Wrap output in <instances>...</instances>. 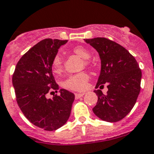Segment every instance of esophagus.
<instances>
[{
  "label": "esophagus",
  "mask_w": 154,
  "mask_h": 154,
  "mask_svg": "<svg viewBox=\"0 0 154 154\" xmlns=\"http://www.w3.org/2000/svg\"><path fill=\"white\" fill-rule=\"evenodd\" d=\"M84 95V93H75V98H79V97H83Z\"/></svg>",
  "instance_id": "obj_1"
}]
</instances>
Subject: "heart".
Returning a JSON list of instances; mask_svg holds the SVG:
<instances>
[{"instance_id":"heart-1","label":"heart","mask_w":154,"mask_h":154,"mask_svg":"<svg viewBox=\"0 0 154 154\" xmlns=\"http://www.w3.org/2000/svg\"><path fill=\"white\" fill-rule=\"evenodd\" d=\"M73 52L84 59V63L88 65V59L90 57V53L83 46H76L72 49ZM53 70L56 74H59L62 70V61L59 55L54 57L53 60ZM88 75L86 73L81 72L68 76L62 83V86L71 91H83L88 87Z\"/></svg>"}]
</instances>
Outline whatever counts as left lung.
<instances>
[{
	"label": "left lung",
	"mask_w": 154,
	"mask_h": 154,
	"mask_svg": "<svg viewBox=\"0 0 154 154\" xmlns=\"http://www.w3.org/2000/svg\"><path fill=\"white\" fill-rule=\"evenodd\" d=\"M85 42L97 51L100 73L96 88L107 84L106 95L95 90L98 97L92 111L101 120L114 122L122 120L132 109L140 91L141 70L131 54L114 41L103 37L87 39Z\"/></svg>",
	"instance_id": "obj_1"
}]
</instances>
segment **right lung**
I'll use <instances>...</instances> for the list:
<instances>
[{"label": "right lung", "mask_w": 154, "mask_h": 154, "mask_svg": "<svg viewBox=\"0 0 154 154\" xmlns=\"http://www.w3.org/2000/svg\"><path fill=\"white\" fill-rule=\"evenodd\" d=\"M66 42L57 39L40 41L21 57L13 75L16 100L23 114L45 131H55L67 122L75 100L74 93L63 88L60 95L46 97L48 92L59 89L52 64L58 48Z\"/></svg>", "instance_id": "obj_1"}]
</instances>
